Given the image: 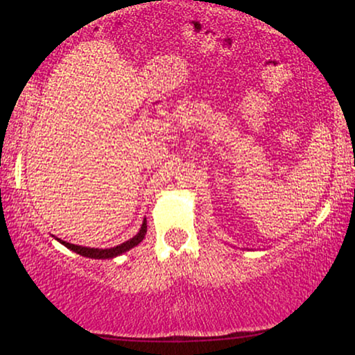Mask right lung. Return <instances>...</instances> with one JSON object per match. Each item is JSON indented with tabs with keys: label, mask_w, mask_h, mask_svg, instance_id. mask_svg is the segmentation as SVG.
Wrapping results in <instances>:
<instances>
[{
	"label": "right lung",
	"mask_w": 355,
	"mask_h": 355,
	"mask_svg": "<svg viewBox=\"0 0 355 355\" xmlns=\"http://www.w3.org/2000/svg\"><path fill=\"white\" fill-rule=\"evenodd\" d=\"M147 233V222L144 220V224L141 227L139 233H137L136 236H133L131 239H128V241H125L122 244L116 245V248H111V249H91V248H83V245H75V244H70V243H65L62 241V239L58 238L59 243H62L65 248L76 252V254H80L83 257H87V258H95V260H100V258H114L117 257L120 254H123V252H127L130 249H133L135 245L139 244L144 236H146Z\"/></svg>",
	"instance_id": "add662e5"
}]
</instances>
